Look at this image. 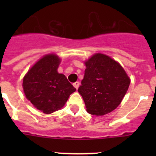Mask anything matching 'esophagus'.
I'll use <instances>...</instances> for the list:
<instances>
[{
    "label": "esophagus",
    "instance_id": "esophagus-1",
    "mask_svg": "<svg viewBox=\"0 0 156 156\" xmlns=\"http://www.w3.org/2000/svg\"><path fill=\"white\" fill-rule=\"evenodd\" d=\"M73 86H74V87L76 88V89H78V87H79V86H80V82H76V83H73Z\"/></svg>",
    "mask_w": 156,
    "mask_h": 156
}]
</instances>
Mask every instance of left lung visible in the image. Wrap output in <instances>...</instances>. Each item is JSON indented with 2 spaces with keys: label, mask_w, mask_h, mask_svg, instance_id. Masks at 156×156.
I'll list each match as a JSON object with an SVG mask.
<instances>
[{
  "label": "left lung",
  "mask_w": 156,
  "mask_h": 156,
  "mask_svg": "<svg viewBox=\"0 0 156 156\" xmlns=\"http://www.w3.org/2000/svg\"><path fill=\"white\" fill-rule=\"evenodd\" d=\"M84 64V77L78 92L87 112L99 116L110 113L126 94L129 77L118 62L105 54H94Z\"/></svg>",
  "instance_id": "1"
}]
</instances>
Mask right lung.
I'll list each match as a JSON object with an SVG mask.
<instances>
[{
  "mask_svg": "<svg viewBox=\"0 0 156 156\" xmlns=\"http://www.w3.org/2000/svg\"><path fill=\"white\" fill-rule=\"evenodd\" d=\"M61 58L53 53L38 60L28 70L23 80L26 98L37 108L45 114L60 110L76 88L64 74L58 73Z\"/></svg>",
  "mask_w": 156,
  "mask_h": 156,
  "instance_id": "1",
  "label": "right lung"
}]
</instances>
